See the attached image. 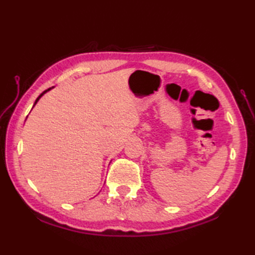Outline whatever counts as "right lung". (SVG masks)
Here are the masks:
<instances>
[{"label": "right lung", "mask_w": 255, "mask_h": 255, "mask_svg": "<svg viewBox=\"0 0 255 255\" xmlns=\"http://www.w3.org/2000/svg\"><path fill=\"white\" fill-rule=\"evenodd\" d=\"M52 89H53V86H52V88H49V89H48V90H46V91H44V92H42V93H41V94H40V95H39V96H38V97H37V100H36V101H35V104H34V106H35V105H36V104H37V102H38V101H39V100H40V97H41V96H42V95H44V94H46V93H47V92H48V91H50V90H52ZM34 106H32V107H34Z\"/></svg>", "instance_id": "1"}]
</instances>
